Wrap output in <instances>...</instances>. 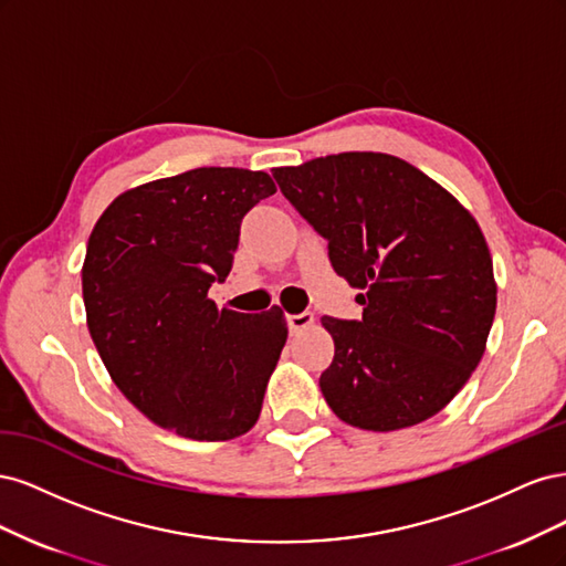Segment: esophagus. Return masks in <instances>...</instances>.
<instances>
[{"label":"esophagus","instance_id":"34e87169","mask_svg":"<svg viewBox=\"0 0 566 566\" xmlns=\"http://www.w3.org/2000/svg\"><path fill=\"white\" fill-rule=\"evenodd\" d=\"M287 321V328L290 333H300L304 328H310V325L314 323V314L312 312H302V314H287L285 316Z\"/></svg>","mask_w":566,"mask_h":566}]
</instances>
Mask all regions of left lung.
<instances>
[{
	"label": "left lung",
	"mask_w": 566,
	"mask_h": 566,
	"mask_svg": "<svg viewBox=\"0 0 566 566\" xmlns=\"http://www.w3.org/2000/svg\"><path fill=\"white\" fill-rule=\"evenodd\" d=\"M273 179L328 241L337 276L364 290L361 318L323 316L333 364L321 391L358 430L437 416L470 380L495 314L493 262L474 217L413 165L339 153Z\"/></svg>",
	"instance_id": "8db88e82"
}]
</instances>
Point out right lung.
Returning <instances> with one entry per match:
<instances>
[{"instance_id":"right-lung-1","label":"right lung","mask_w":566,"mask_h":566,"mask_svg":"<svg viewBox=\"0 0 566 566\" xmlns=\"http://www.w3.org/2000/svg\"><path fill=\"white\" fill-rule=\"evenodd\" d=\"M271 177L198 167L115 198L82 266L87 328L125 397L163 430L196 441L245 434L287 337L283 312L217 310L243 217Z\"/></svg>"}]
</instances>
